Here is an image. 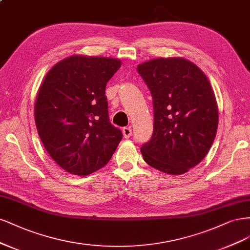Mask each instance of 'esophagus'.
<instances>
[{
    "mask_svg": "<svg viewBox=\"0 0 250 250\" xmlns=\"http://www.w3.org/2000/svg\"><path fill=\"white\" fill-rule=\"evenodd\" d=\"M123 133H124L125 138H130L131 135H132V128H131V126H125L123 128Z\"/></svg>",
    "mask_w": 250,
    "mask_h": 250,
    "instance_id": "obj_1",
    "label": "esophagus"
}]
</instances>
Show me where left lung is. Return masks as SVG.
Masks as SVG:
<instances>
[{"mask_svg": "<svg viewBox=\"0 0 250 250\" xmlns=\"http://www.w3.org/2000/svg\"><path fill=\"white\" fill-rule=\"evenodd\" d=\"M154 106V132L141 147L146 162L183 174L201 162L218 127V107L204 71L184 58H158L137 66Z\"/></svg>", "mask_w": 250, "mask_h": 250, "instance_id": "1", "label": "left lung"}]
</instances>
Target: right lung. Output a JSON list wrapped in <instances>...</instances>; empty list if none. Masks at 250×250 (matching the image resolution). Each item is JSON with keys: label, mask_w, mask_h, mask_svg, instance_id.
Listing matches in <instances>:
<instances>
[{"label": "right lung", "mask_w": 250, "mask_h": 250, "mask_svg": "<svg viewBox=\"0 0 250 250\" xmlns=\"http://www.w3.org/2000/svg\"><path fill=\"white\" fill-rule=\"evenodd\" d=\"M122 62L70 56L47 72L40 85L34 116L38 135L64 170L87 175L106 165L123 138L111 125L104 95Z\"/></svg>", "instance_id": "add662e5"}]
</instances>
